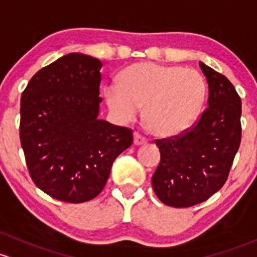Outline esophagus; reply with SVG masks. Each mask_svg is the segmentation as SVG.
<instances>
[{
	"label": "esophagus",
	"instance_id": "esophagus-1",
	"mask_svg": "<svg viewBox=\"0 0 257 257\" xmlns=\"http://www.w3.org/2000/svg\"><path fill=\"white\" fill-rule=\"evenodd\" d=\"M147 144V139L146 137L141 136L140 134H134V145L136 146H142V145Z\"/></svg>",
	"mask_w": 257,
	"mask_h": 257
}]
</instances>
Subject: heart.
<instances>
[{
  "label": "heart",
  "mask_w": 257,
  "mask_h": 257,
  "mask_svg": "<svg viewBox=\"0 0 257 257\" xmlns=\"http://www.w3.org/2000/svg\"><path fill=\"white\" fill-rule=\"evenodd\" d=\"M118 81L104 88L113 115L132 121L145 104V122L158 137L178 136L192 127L207 96L204 78L192 68L136 63L121 71Z\"/></svg>",
  "instance_id": "b5f03b06"
}]
</instances>
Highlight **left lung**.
<instances>
[{"label": "left lung", "mask_w": 257, "mask_h": 257, "mask_svg": "<svg viewBox=\"0 0 257 257\" xmlns=\"http://www.w3.org/2000/svg\"><path fill=\"white\" fill-rule=\"evenodd\" d=\"M199 67L208 83L207 110L186 134L156 142L161 162L152 187L174 208L199 204L224 186L241 140V100L234 85L203 62Z\"/></svg>", "instance_id": "1"}]
</instances>
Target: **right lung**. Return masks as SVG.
Masks as SVG:
<instances>
[{
	"label": "right lung",
	"mask_w": 257,
	"mask_h": 257,
	"mask_svg": "<svg viewBox=\"0 0 257 257\" xmlns=\"http://www.w3.org/2000/svg\"><path fill=\"white\" fill-rule=\"evenodd\" d=\"M102 63L69 53L37 71L21 97L20 137L39 189L68 203L94 199L132 131L99 118Z\"/></svg>",
	"instance_id": "right-lung-1"
}]
</instances>
